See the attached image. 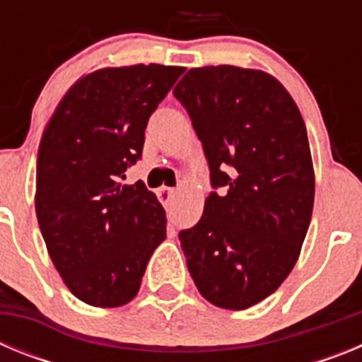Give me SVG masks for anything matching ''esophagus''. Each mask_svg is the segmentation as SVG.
I'll return each instance as SVG.
<instances>
[{
	"mask_svg": "<svg viewBox=\"0 0 362 362\" xmlns=\"http://www.w3.org/2000/svg\"><path fill=\"white\" fill-rule=\"evenodd\" d=\"M174 196H175L174 188H166V187L158 188V197H159V201H161L163 204L170 203V201L174 199Z\"/></svg>",
	"mask_w": 362,
	"mask_h": 362,
	"instance_id": "1",
	"label": "esophagus"
}]
</instances>
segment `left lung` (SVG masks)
<instances>
[{
  "label": "left lung",
  "mask_w": 362,
  "mask_h": 362,
  "mask_svg": "<svg viewBox=\"0 0 362 362\" xmlns=\"http://www.w3.org/2000/svg\"><path fill=\"white\" fill-rule=\"evenodd\" d=\"M174 95L221 190L210 192L199 223L179 232L188 272L212 305L250 308L288 277L308 232L315 179L305 121L261 70L190 69Z\"/></svg>",
  "instance_id": "left-lung-1"
}]
</instances>
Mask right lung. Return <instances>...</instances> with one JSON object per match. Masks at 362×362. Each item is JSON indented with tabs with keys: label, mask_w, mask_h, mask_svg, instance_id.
<instances>
[{
	"label": "right lung",
	"mask_w": 362,
	"mask_h": 362,
	"mask_svg": "<svg viewBox=\"0 0 362 362\" xmlns=\"http://www.w3.org/2000/svg\"><path fill=\"white\" fill-rule=\"evenodd\" d=\"M183 66L101 69L70 86L50 117L36 165V216L70 292L114 308L136 297L166 216L141 181L121 185L141 159L148 117Z\"/></svg>",
	"instance_id": "obj_1"
}]
</instances>
